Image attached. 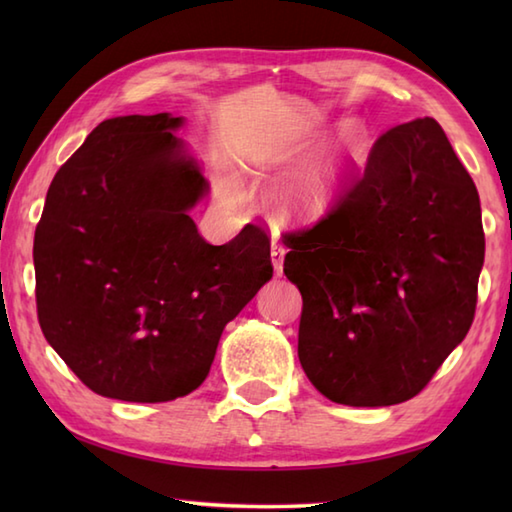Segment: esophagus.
<instances>
[{
  "instance_id": "34e87169",
  "label": "esophagus",
  "mask_w": 512,
  "mask_h": 512,
  "mask_svg": "<svg viewBox=\"0 0 512 512\" xmlns=\"http://www.w3.org/2000/svg\"><path fill=\"white\" fill-rule=\"evenodd\" d=\"M284 257H286V248L281 246L277 239H273V244H270V262H273L277 275L284 273Z\"/></svg>"
}]
</instances>
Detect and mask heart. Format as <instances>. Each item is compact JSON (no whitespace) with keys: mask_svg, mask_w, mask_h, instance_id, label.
Listing matches in <instances>:
<instances>
[{"mask_svg":"<svg viewBox=\"0 0 512 512\" xmlns=\"http://www.w3.org/2000/svg\"><path fill=\"white\" fill-rule=\"evenodd\" d=\"M358 147L361 138L356 129L343 127L321 151L288 169L273 189L277 209L295 220H317L332 211L341 200ZM217 198L235 206L242 202V189L233 178H224L217 187Z\"/></svg>","mask_w":512,"mask_h":512,"instance_id":"b5f03b06","label":"heart"}]
</instances>
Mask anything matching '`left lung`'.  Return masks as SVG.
Wrapping results in <instances>:
<instances>
[{
  "label": "left lung",
  "mask_w": 512,
  "mask_h": 512,
  "mask_svg": "<svg viewBox=\"0 0 512 512\" xmlns=\"http://www.w3.org/2000/svg\"><path fill=\"white\" fill-rule=\"evenodd\" d=\"M284 244L303 299L299 361L332 402L413 398L471 328L480 195L433 118L380 136L341 202Z\"/></svg>",
  "instance_id": "8db88e82"
}]
</instances>
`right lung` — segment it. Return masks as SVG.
<instances>
[{"instance_id":"right-lung-1","label":"right lung","mask_w":512,"mask_h":512,"mask_svg":"<svg viewBox=\"0 0 512 512\" xmlns=\"http://www.w3.org/2000/svg\"><path fill=\"white\" fill-rule=\"evenodd\" d=\"M182 116H116L54 176L35 231L46 341L99 396L167 402L209 376L228 321L273 277L248 224L213 246L189 211L209 182Z\"/></svg>"}]
</instances>
